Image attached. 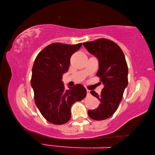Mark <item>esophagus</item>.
Instances as JSON below:
<instances>
[{"label":"esophagus","mask_w":155,"mask_h":155,"mask_svg":"<svg viewBox=\"0 0 155 155\" xmlns=\"http://www.w3.org/2000/svg\"><path fill=\"white\" fill-rule=\"evenodd\" d=\"M87 95H90V90H87Z\"/></svg>","instance_id":"esophagus-1"}]
</instances>
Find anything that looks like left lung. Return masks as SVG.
<instances>
[{
    "instance_id": "obj_1",
    "label": "left lung",
    "mask_w": 155,
    "mask_h": 155,
    "mask_svg": "<svg viewBox=\"0 0 155 155\" xmlns=\"http://www.w3.org/2000/svg\"><path fill=\"white\" fill-rule=\"evenodd\" d=\"M85 48L96 56L99 61L96 76L104 84L101 95L96 91L90 93L101 103L97 109L89 110L91 119L103 120L109 118L116 111L128 85V66L124 52L114 41L101 38L83 43Z\"/></svg>"
}]
</instances>
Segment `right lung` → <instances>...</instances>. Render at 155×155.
<instances>
[{
	"instance_id": "1",
	"label": "right lung",
	"mask_w": 155,
	"mask_h": 155,
	"mask_svg": "<svg viewBox=\"0 0 155 155\" xmlns=\"http://www.w3.org/2000/svg\"><path fill=\"white\" fill-rule=\"evenodd\" d=\"M82 44L52 43L41 51L34 61L31 84L36 106L47 121L64 124L71 117L70 109L87 94L81 84L65 90L63 74L70 66V57Z\"/></svg>"
}]
</instances>
